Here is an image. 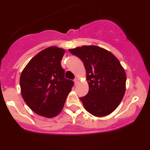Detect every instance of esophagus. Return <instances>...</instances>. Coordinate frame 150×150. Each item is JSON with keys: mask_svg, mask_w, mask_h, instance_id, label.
<instances>
[{"mask_svg": "<svg viewBox=\"0 0 150 150\" xmlns=\"http://www.w3.org/2000/svg\"><path fill=\"white\" fill-rule=\"evenodd\" d=\"M78 81H79V79H77V78H76V79H75L74 80V82L75 85H76V84H77V83H78Z\"/></svg>", "mask_w": 150, "mask_h": 150, "instance_id": "34e87169", "label": "esophagus"}]
</instances>
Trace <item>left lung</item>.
Masks as SVG:
<instances>
[{
    "mask_svg": "<svg viewBox=\"0 0 150 150\" xmlns=\"http://www.w3.org/2000/svg\"><path fill=\"white\" fill-rule=\"evenodd\" d=\"M83 61L89 84L87 96L80 98L87 111L104 117L120 105L126 91V74L124 67L111 52L97 46L69 49Z\"/></svg>",
    "mask_w": 150,
    "mask_h": 150,
    "instance_id": "obj_1",
    "label": "left lung"
}]
</instances>
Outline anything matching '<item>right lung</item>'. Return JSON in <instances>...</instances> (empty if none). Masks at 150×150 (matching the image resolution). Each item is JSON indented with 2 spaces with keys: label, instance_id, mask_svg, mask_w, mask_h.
I'll use <instances>...</instances> for the list:
<instances>
[{
  "label": "right lung",
  "instance_id": "add662e5",
  "mask_svg": "<svg viewBox=\"0 0 150 150\" xmlns=\"http://www.w3.org/2000/svg\"><path fill=\"white\" fill-rule=\"evenodd\" d=\"M65 50L45 48L30 59L20 79L22 96L33 111L52 118L60 113L74 82L65 79L61 61Z\"/></svg>",
  "mask_w": 150,
  "mask_h": 150
}]
</instances>
